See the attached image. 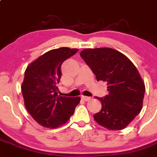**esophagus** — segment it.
<instances>
[{"label": "esophagus", "instance_id": "obj_1", "mask_svg": "<svg viewBox=\"0 0 157 157\" xmlns=\"http://www.w3.org/2000/svg\"><path fill=\"white\" fill-rule=\"evenodd\" d=\"M82 99L85 101H89L91 100V98L90 97H86V96H82Z\"/></svg>", "mask_w": 157, "mask_h": 157}]
</instances>
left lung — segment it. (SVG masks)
<instances>
[{"instance_id":"obj_1","label":"left lung","mask_w":157,"mask_h":157,"mask_svg":"<svg viewBox=\"0 0 157 157\" xmlns=\"http://www.w3.org/2000/svg\"><path fill=\"white\" fill-rule=\"evenodd\" d=\"M80 56L98 81L107 82L109 94L97 98L102 108L94 120L109 130H122L140 113L145 85L133 63L119 51L103 48L85 49Z\"/></svg>"}]
</instances>
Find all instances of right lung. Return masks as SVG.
Wrapping results in <instances>:
<instances>
[{
	"label": "right lung",
	"instance_id": "add662e5",
	"mask_svg": "<svg viewBox=\"0 0 157 157\" xmlns=\"http://www.w3.org/2000/svg\"><path fill=\"white\" fill-rule=\"evenodd\" d=\"M75 48H60L48 51L28 66L21 86L25 106L43 127L56 128L65 124L80 102L79 97L58 95L63 63L78 52Z\"/></svg>",
	"mask_w": 157,
	"mask_h": 157
}]
</instances>
